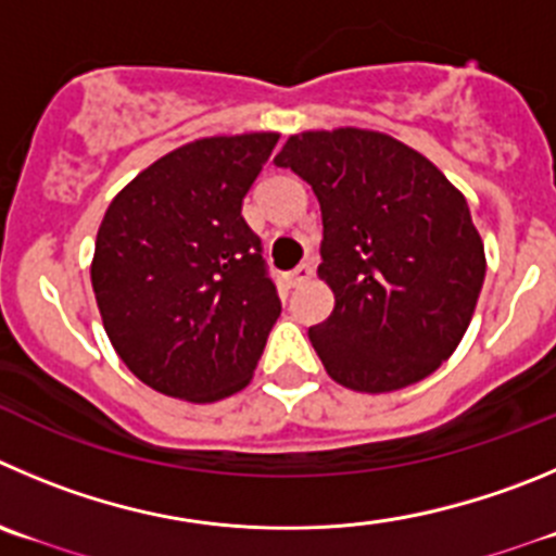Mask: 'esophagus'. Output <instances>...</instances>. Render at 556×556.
Instances as JSON below:
<instances>
[{
	"label": "esophagus",
	"mask_w": 556,
	"mask_h": 556,
	"mask_svg": "<svg viewBox=\"0 0 556 556\" xmlns=\"http://www.w3.org/2000/svg\"><path fill=\"white\" fill-rule=\"evenodd\" d=\"M309 279H313V266H309V263H302V266L293 268V271L288 274V285H290V288H299V285L309 282Z\"/></svg>",
	"instance_id": "esophagus-1"
}]
</instances>
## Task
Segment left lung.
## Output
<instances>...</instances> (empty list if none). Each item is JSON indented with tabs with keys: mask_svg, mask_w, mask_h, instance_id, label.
<instances>
[{
	"mask_svg": "<svg viewBox=\"0 0 556 556\" xmlns=\"http://www.w3.org/2000/svg\"><path fill=\"white\" fill-rule=\"evenodd\" d=\"M274 161L320 202L318 277L334 309L309 342L326 372L381 395L439 370L464 340L485 279L466 197L422 153L367 128L293 134Z\"/></svg>",
	"mask_w": 556,
	"mask_h": 556,
	"instance_id": "obj_1",
	"label": "left lung"
}]
</instances>
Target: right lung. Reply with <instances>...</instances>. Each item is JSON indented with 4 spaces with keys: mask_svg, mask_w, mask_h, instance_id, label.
<instances>
[{
    "mask_svg": "<svg viewBox=\"0 0 556 556\" xmlns=\"http://www.w3.org/2000/svg\"><path fill=\"white\" fill-rule=\"evenodd\" d=\"M279 134L205 137L161 155L109 202L90 279L128 370L161 395L241 392L282 304L241 205Z\"/></svg>",
    "mask_w": 556,
    "mask_h": 556,
    "instance_id": "1",
    "label": "right lung"
}]
</instances>
